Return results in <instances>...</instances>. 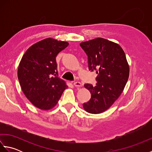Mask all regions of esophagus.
<instances>
[{"label": "esophagus", "mask_w": 152, "mask_h": 152, "mask_svg": "<svg viewBox=\"0 0 152 152\" xmlns=\"http://www.w3.org/2000/svg\"><path fill=\"white\" fill-rule=\"evenodd\" d=\"M74 86L75 87H81L82 86V83L80 82H75L74 83Z\"/></svg>", "instance_id": "34e87169"}]
</instances>
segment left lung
I'll return each instance as SVG.
<instances>
[{
	"label": "left lung",
	"instance_id": "left-lung-1",
	"mask_svg": "<svg viewBox=\"0 0 152 152\" xmlns=\"http://www.w3.org/2000/svg\"><path fill=\"white\" fill-rule=\"evenodd\" d=\"M88 57L89 70H96V86L86 83L91 97L83 104L86 112L100 114L114 104L124 91L129 76V66L118 44L102 38L80 44Z\"/></svg>",
	"mask_w": 152,
	"mask_h": 152
}]
</instances>
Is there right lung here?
Wrapping results in <instances>:
<instances>
[{
    "mask_svg": "<svg viewBox=\"0 0 152 152\" xmlns=\"http://www.w3.org/2000/svg\"><path fill=\"white\" fill-rule=\"evenodd\" d=\"M67 42L48 38L31 46L19 63L18 77L23 92L37 108H53L68 86L58 78L56 57Z\"/></svg>",
    "mask_w": 152,
    "mask_h": 152,
    "instance_id": "1",
    "label": "right lung"
}]
</instances>
